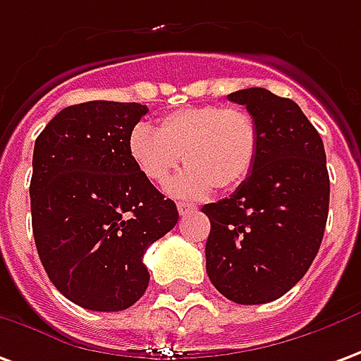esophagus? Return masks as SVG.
<instances>
[{"mask_svg": "<svg viewBox=\"0 0 361 361\" xmlns=\"http://www.w3.org/2000/svg\"><path fill=\"white\" fill-rule=\"evenodd\" d=\"M197 207L193 205V203H188V201H178V211H180V215H188L191 211H195Z\"/></svg>", "mask_w": 361, "mask_h": 361, "instance_id": "1", "label": "esophagus"}]
</instances>
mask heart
Wrapping results in <instances>:
<instances>
[{"label":"heart","mask_w":361,"mask_h":361,"mask_svg":"<svg viewBox=\"0 0 361 361\" xmlns=\"http://www.w3.org/2000/svg\"><path fill=\"white\" fill-rule=\"evenodd\" d=\"M128 156L146 180L162 185L180 166L168 191L203 197L215 185L233 189L248 178L258 156V127L242 107L197 105L168 113L152 128L138 123L128 135Z\"/></svg>","instance_id":"b5f03b06"}]
</instances>
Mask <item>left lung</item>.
Returning a JSON list of instances; mask_svg holds the SVG:
<instances>
[{
  "label": "left lung",
  "mask_w": 361,
  "mask_h": 361,
  "mask_svg": "<svg viewBox=\"0 0 361 361\" xmlns=\"http://www.w3.org/2000/svg\"><path fill=\"white\" fill-rule=\"evenodd\" d=\"M258 127V156L231 197L201 211L211 221L207 276L238 305L276 301L321 248L330 180L321 135L301 107L264 87L228 95Z\"/></svg>",
  "instance_id": "left-lung-1"
}]
</instances>
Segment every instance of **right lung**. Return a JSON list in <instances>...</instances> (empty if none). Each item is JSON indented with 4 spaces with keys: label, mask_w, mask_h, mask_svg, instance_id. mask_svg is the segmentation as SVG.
I'll return each mask as SVG.
<instances>
[{
    "label": "right lung",
    "mask_w": 361,
    "mask_h": 361,
    "mask_svg": "<svg viewBox=\"0 0 361 361\" xmlns=\"http://www.w3.org/2000/svg\"><path fill=\"white\" fill-rule=\"evenodd\" d=\"M140 103L70 105L35 140L32 234L42 266L60 293L90 311L128 309L145 295L146 248L178 223L128 156Z\"/></svg>",
    "instance_id": "right-lung-1"
}]
</instances>
